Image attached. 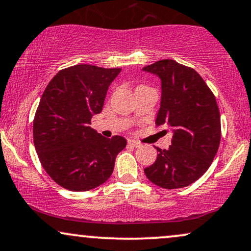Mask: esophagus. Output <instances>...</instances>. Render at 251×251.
Here are the masks:
<instances>
[{
	"mask_svg": "<svg viewBox=\"0 0 251 251\" xmlns=\"http://www.w3.org/2000/svg\"><path fill=\"white\" fill-rule=\"evenodd\" d=\"M128 144L131 145V146L135 147V149H137V147H140L141 146V144L138 143V141H135V140H128Z\"/></svg>",
	"mask_w": 251,
	"mask_h": 251,
	"instance_id": "obj_1",
	"label": "esophagus"
}]
</instances>
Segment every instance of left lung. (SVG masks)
Wrapping results in <instances>:
<instances>
[{"instance_id":"obj_1","label":"left lung","mask_w":251,"mask_h":251,"mask_svg":"<svg viewBox=\"0 0 251 251\" xmlns=\"http://www.w3.org/2000/svg\"><path fill=\"white\" fill-rule=\"evenodd\" d=\"M143 71L161 81L155 125L173 134L171 146L156 147L154 164L144 172L162 188L187 187L206 173L219 150L221 120L216 99L198 72L175 60H159Z\"/></svg>"}]
</instances>
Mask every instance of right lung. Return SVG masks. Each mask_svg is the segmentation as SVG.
<instances>
[{
    "instance_id": "obj_1",
    "label": "right lung",
    "mask_w": 251,
    "mask_h": 251,
    "mask_svg": "<svg viewBox=\"0 0 251 251\" xmlns=\"http://www.w3.org/2000/svg\"><path fill=\"white\" fill-rule=\"evenodd\" d=\"M120 71L71 66L60 70L42 96L34 120L35 149L45 172L63 188L85 192L102 185L125 149V138L107 139L90 127Z\"/></svg>"
}]
</instances>
